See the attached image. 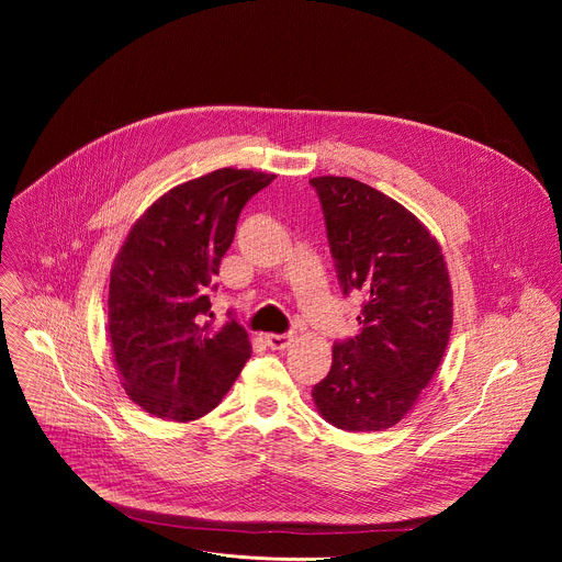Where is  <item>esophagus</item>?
Listing matches in <instances>:
<instances>
[{
  "label": "esophagus",
  "instance_id": "34e87169",
  "mask_svg": "<svg viewBox=\"0 0 562 562\" xmlns=\"http://www.w3.org/2000/svg\"><path fill=\"white\" fill-rule=\"evenodd\" d=\"M293 340H295L293 334H269V336H267V345H269L271 349H286Z\"/></svg>",
  "mask_w": 562,
  "mask_h": 562
}]
</instances>
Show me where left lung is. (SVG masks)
Listing matches in <instances>:
<instances>
[{"instance_id":"obj_1","label":"left lung","mask_w":562,"mask_h":562,"mask_svg":"<svg viewBox=\"0 0 562 562\" xmlns=\"http://www.w3.org/2000/svg\"><path fill=\"white\" fill-rule=\"evenodd\" d=\"M308 182L342 293L364 300L360 334L334 345L313 403L338 429L382 431L414 409L445 356L453 325L447 262L425 224L389 195L351 178Z\"/></svg>"}]
</instances>
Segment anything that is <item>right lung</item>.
I'll return each instance as SVG.
<instances>
[{"label": "right lung", "instance_id": "obj_1", "mask_svg": "<svg viewBox=\"0 0 562 562\" xmlns=\"http://www.w3.org/2000/svg\"><path fill=\"white\" fill-rule=\"evenodd\" d=\"M273 180L217 169L155 200L128 231L111 271L109 334L122 384L146 414L202 418L251 358L235 319L211 329L209 291L239 211Z\"/></svg>", "mask_w": 562, "mask_h": 562}]
</instances>
